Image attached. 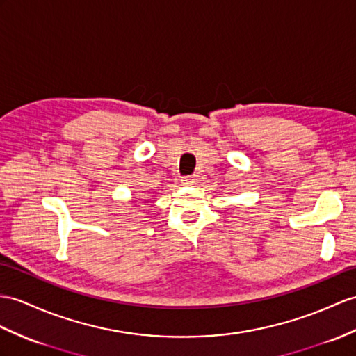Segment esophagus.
<instances>
[{"instance_id": "1", "label": "esophagus", "mask_w": 356, "mask_h": 356, "mask_svg": "<svg viewBox=\"0 0 356 356\" xmlns=\"http://www.w3.org/2000/svg\"><path fill=\"white\" fill-rule=\"evenodd\" d=\"M197 181V178L195 175H190V177H184L183 178V184H187V186H193Z\"/></svg>"}]
</instances>
